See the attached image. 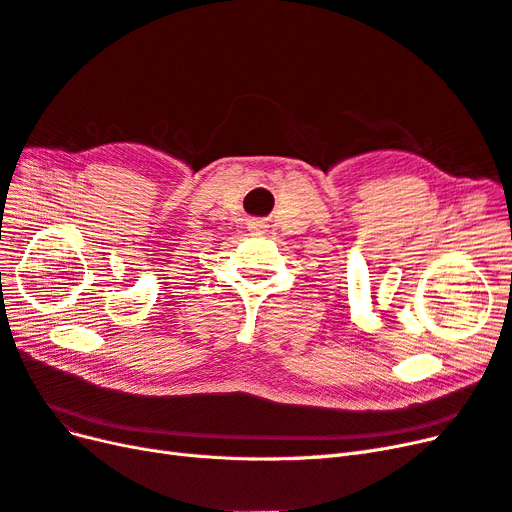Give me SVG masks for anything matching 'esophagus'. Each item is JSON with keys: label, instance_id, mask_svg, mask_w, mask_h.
Returning <instances> with one entry per match:
<instances>
[{"label": "esophagus", "instance_id": "obj_1", "mask_svg": "<svg viewBox=\"0 0 512 512\" xmlns=\"http://www.w3.org/2000/svg\"><path fill=\"white\" fill-rule=\"evenodd\" d=\"M256 226H260V224H254V230H256Z\"/></svg>", "mask_w": 512, "mask_h": 512}]
</instances>
